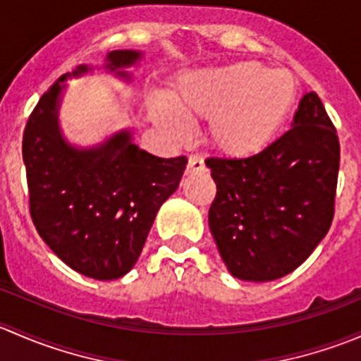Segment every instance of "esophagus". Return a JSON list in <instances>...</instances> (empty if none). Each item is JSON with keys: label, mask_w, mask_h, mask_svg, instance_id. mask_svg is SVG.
Wrapping results in <instances>:
<instances>
[{"label": "esophagus", "mask_w": 361, "mask_h": 361, "mask_svg": "<svg viewBox=\"0 0 361 361\" xmlns=\"http://www.w3.org/2000/svg\"><path fill=\"white\" fill-rule=\"evenodd\" d=\"M202 169H204L202 157H199V155H192V157L188 159V164H187L188 173H194V171H202Z\"/></svg>", "instance_id": "34e87169"}]
</instances>
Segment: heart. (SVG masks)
<instances>
[{
    "label": "heart",
    "mask_w": 361,
    "mask_h": 361,
    "mask_svg": "<svg viewBox=\"0 0 361 361\" xmlns=\"http://www.w3.org/2000/svg\"><path fill=\"white\" fill-rule=\"evenodd\" d=\"M297 94V78L288 69L243 61L185 73L171 89L169 103L188 122L209 118L207 140L225 157L250 159L278 137ZM172 109L162 99L152 101L155 120L181 137L185 126Z\"/></svg>",
    "instance_id": "obj_1"
}]
</instances>
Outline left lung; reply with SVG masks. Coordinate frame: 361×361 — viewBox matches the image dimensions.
<instances>
[{
    "label": "left lung",
    "instance_id": "1",
    "mask_svg": "<svg viewBox=\"0 0 361 361\" xmlns=\"http://www.w3.org/2000/svg\"><path fill=\"white\" fill-rule=\"evenodd\" d=\"M337 130L316 92L304 94L292 129L250 159H206L216 183L209 228L228 272L274 281L314 251L334 220Z\"/></svg>",
    "mask_w": 361,
    "mask_h": 361
}]
</instances>
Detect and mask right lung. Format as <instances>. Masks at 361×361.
<instances>
[{"label": "right lung", "mask_w": 361, "mask_h": 361, "mask_svg": "<svg viewBox=\"0 0 361 361\" xmlns=\"http://www.w3.org/2000/svg\"><path fill=\"white\" fill-rule=\"evenodd\" d=\"M141 59L136 50H113L108 71H120ZM61 76L29 116L23 137V159L32 224L49 248L87 278L110 281L134 267L155 214L176 192L187 157L160 159L133 143L123 129L92 148H76L61 134L59 104L71 76Z\"/></svg>", "instance_id": "right-lung-1"}]
</instances>
